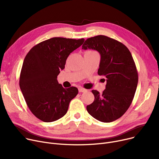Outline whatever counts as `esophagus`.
<instances>
[{
  "instance_id": "34e87169",
  "label": "esophagus",
  "mask_w": 159,
  "mask_h": 159,
  "mask_svg": "<svg viewBox=\"0 0 159 159\" xmlns=\"http://www.w3.org/2000/svg\"><path fill=\"white\" fill-rule=\"evenodd\" d=\"M86 91V89H84V88H81V87L79 88V92H85Z\"/></svg>"
}]
</instances>
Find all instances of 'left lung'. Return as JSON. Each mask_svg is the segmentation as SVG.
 <instances>
[{
  "mask_svg": "<svg viewBox=\"0 0 159 159\" xmlns=\"http://www.w3.org/2000/svg\"><path fill=\"white\" fill-rule=\"evenodd\" d=\"M82 48L94 49L100 53L98 74L106 78L102 94L91 91L95 100L87 106V111L101 122L115 121L128 110L137 87L138 73L132 55L122 43L104 35L88 39Z\"/></svg>",
  "mask_w": 159,
  "mask_h": 159,
  "instance_id": "left-lung-1",
  "label": "left lung"
}]
</instances>
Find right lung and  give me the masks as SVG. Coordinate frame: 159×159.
<instances>
[{
    "label": "right lung",
    "instance_id": "obj_1",
    "mask_svg": "<svg viewBox=\"0 0 159 159\" xmlns=\"http://www.w3.org/2000/svg\"><path fill=\"white\" fill-rule=\"evenodd\" d=\"M84 41L53 37L33 46L25 57L20 88L29 109L42 121L51 122L62 117L78 94L77 88H64L57 79L67 58Z\"/></svg>",
    "mask_w": 159,
    "mask_h": 159
}]
</instances>
